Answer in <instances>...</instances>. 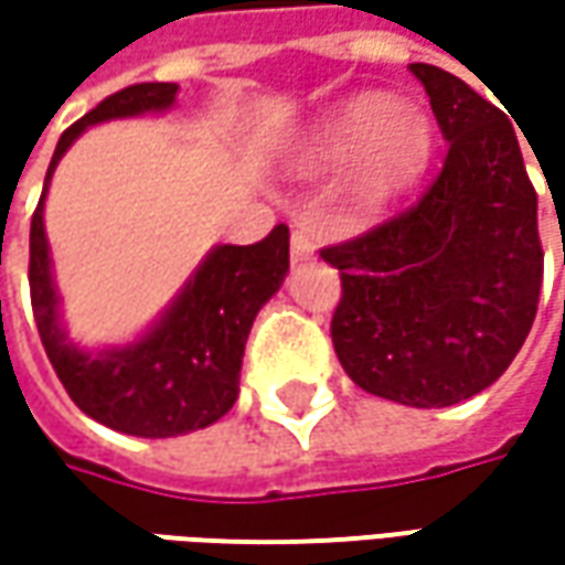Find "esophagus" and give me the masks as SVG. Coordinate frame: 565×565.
Masks as SVG:
<instances>
[{"label":"esophagus","mask_w":565,"mask_h":565,"mask_svg":"<svg viewBox=\"0 0 565 565\" xmlns=\"http://www.w3.org/2000/svg\"><path fill=\"white\" fill-rule=\"evenodd\" d=\"M315 235L308 228H292V238H289V254H292V264H301V260H311L315 257Z\"/></svg>","instance_id":"34e87169"}]
</instances>
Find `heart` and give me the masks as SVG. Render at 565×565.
<instances>
[{
    "mask_svg": "<svg viewBox=\"0 0 565 565\" xmlns=\"http://www.w3.org/2000/svg\"><path fill=\"white\" fill-rule=\"evenodd\" d=\"M434 141V119L422 106L396 103L386 94H361L317 125L295 169L323 175L352 166L345 182L349 201L359 210H380L422 179Z\"/></svg>",
    "mask_w": 565,
    "mask_h": 565,
    "instance_id": "b5f03b06",
    "label": "heart"
}]
</instances>
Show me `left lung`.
Returning <instances> with one entry per match:
<instances>
[{
    "instance_id": "1",
    "label": "left lung",
    "mask_w": 565,
    "mask_h": 565,
    "mask_svg": "<svg viewBox=\"0 0 565 565\" xmlns=\"http://www.w3.org/2000/svg\"><path fill=\"white\" fill-rule=\"evenodd\" d=\"M449 141L444 172L412 210L323 248L342 298L339 364L361 390L412 408L471 399L529 337L544 250L537 194L510 119L437 65H408Z\"/></svg>"
}]
</instances>
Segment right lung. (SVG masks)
I'll return each instance as SVG.
<instances>
[{
  "mask_svg": "<svg viewBox=\"0 0 565 565\" xmlns=\"http://www.w3.org/2000/svg\"><path fill=\"white\" fill-rule=\"evenodd\" d=\"M175 97L179 84H135L77 119L55 143L31 223L33 320L62 386L94 422L150 440L210 427L235 405L250 323L289 273V228L279 223L257 245H213L141 337L97 349L68 337L43 226L55 166L90 125L160 116Z\"/></svg>",
  "mask_w": 565,
  "mask_h": 565,
  "instance_id": "1",
  "label": "right lung"
}]
</instances>
